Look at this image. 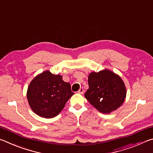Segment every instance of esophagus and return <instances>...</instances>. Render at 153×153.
I'll return each instance as SVG.
<instances>
[{
    "instance_id": "1",
    "label": "esophagus",
    "mask_w": 153,
    "mask_h": 153,
    "mask_svg": "<svg viewBox=\"0 0 153 153\" xmlns=\"http://www.w3.org/2000/svg\"><path fill=\"white\" fill-rule=\"evenodd\" d=\"M84 89H83V88H80L79 90H78V93H79V94H83L84 93Z\"/></svg>"
}]
</instances>
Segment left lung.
Returning a JSON list of instances; mask_svg holds the SVG:
<instances>
[{
	"label": "left lung",
	"instance_id": "8db88e82",
	"mask_svg": "<svg viewBox=\"0 0 153 153\" xmlns=\"http://www.w3.org/2000/svg\"><path fill=\"white\" fill-rule=\"evenodd\" d=\"M88 85L85 97L100 112L109 113L120 107L125 100L126 89L122 79L107 69L90 74Z\"/></svg>",
	"mask_w": 153,
	"mask_h": 153
}]
</instances>
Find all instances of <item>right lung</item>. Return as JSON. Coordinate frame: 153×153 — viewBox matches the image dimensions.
<instances>
[{"mask_svg": "<svg viewBox=\"0 0 153 153\" xmlns=\"http://www.w3.org/2000/svg\"><path fill=\"white\" fill-rule=\"evenodd\" d=\"M74 93L71 85L60 75L46 71L36 76L29 85L27 98L33 112L40 117H55Z\"/></svg>", "mask_w": 153, "mask_h": 153, "instance_id": "right-lung-1", "label": "right lung"}]
</instances>
